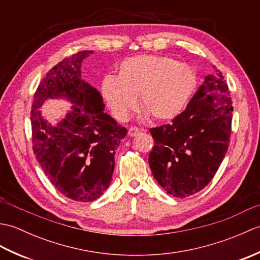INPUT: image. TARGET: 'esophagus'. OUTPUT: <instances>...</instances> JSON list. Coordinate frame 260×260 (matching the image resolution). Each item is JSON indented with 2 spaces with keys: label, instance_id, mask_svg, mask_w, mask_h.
Wrapping results in <instances>:
<instances>
[{
  "label": "esophagus",
  "instance_id": "esophagus-1",
  "mask_svg": "<svg viewBox=\"0 0 260 260\" xmlns=\"http://www.w3.org/2000/svg\"><path fill=\"white\" fill-rule=\"evenodd\" d=\"M139 134H140V129L137 128V127H129V128H128V135L131 137H134V136L139 135Z\"/></svg>",
  "mask_w": 260,
  "mask_h": 260
}]
</instances>
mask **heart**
Listing matches in <instances>:
<instances>
[{
    "label": "heart",
    "mask_w": 260,
    "mask_h": 260,
    "mask_svg": "<svg viewBox=\"0 0 260 260\" xmlns=\"http://www.w3.org/2000/svg\"><path fill=\"white\" fill-rule=\"evenodd\" d=\"M197 86L194 71L169 56L142 54L125 59L117 77L105 76L102 95L115 118L125 120L137 105L144 117L172 120L183 112Z\"/></svg>",
    "instance_id": "b5f03b06"
}]
</instances>
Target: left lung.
I'll list each match as a JSON object with an SVG mask.
<instances>
[{"label": "left lung", "mask_w": 260, "mask_h": 260, "mask_svg": "<svg viewBox=\"0 0 260 260\" xmlns=\"http://www.w3.org/2000/svg\"><path fill=\"white\" fill-rule=\"evenodd\" d=\"M208 75L172 123L151 128L155 142L148 156L154 179L175 198L201 191L228 151L233 102L221 73Z\"/></svg>", "instance_id": "1"}]
</instances>
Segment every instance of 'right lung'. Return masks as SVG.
I'll use <instances>...</instances> for the list:
<instances>
[{
	"instance_id": "right-lung-1",
	"label": "right lung",
	"mask_w": 260,
	"mask_h": 260,
	"mask_svg": "<svg viewBox=\"0 0 260 260\" xmlns=\"http://www.w3.org/2000/svg\"><path fill=\"white\" fill-rule=\"evenodd\" d=\"M93 51H81L49 71L31 109L33 151L54 187L75 201L91 202L108 189L115 150L127 129L104 112L103 97L81 78V64ZM49 99L73 105L56 124L41 113Z\"/></svg>"
}]
</instances>
